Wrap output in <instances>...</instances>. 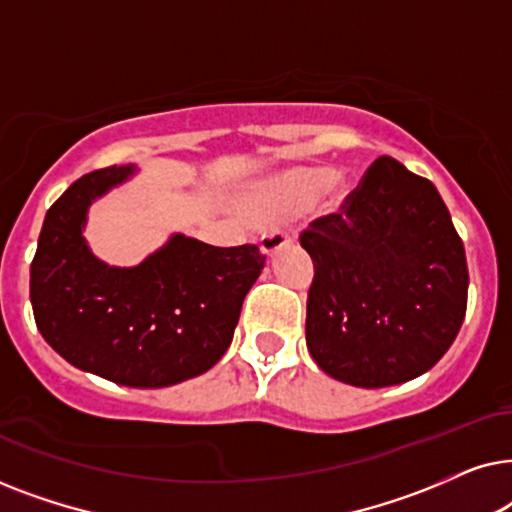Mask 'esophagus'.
<instances>
[{
	"instance_id": "34e87169",
	"label": "esophagus",
	"mask_w": 512,
	"mask_h": 512,
	"mask_svg": "<svg viewBox=\"0 0 512 512\" xmlns=\"http://www.w3.org/2000/svg\"><path fill=\"white\" fill-rule=\"evenodd\" d=\"M291 242H293V237L289 233H282V230H272V233L261 237V249H263L265 256L272 258L282 247H289Z\"/></svg>"
}]
</instances>
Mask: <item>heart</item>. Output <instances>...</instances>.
<instances>
[{
    "mask_svg": "<svg viewBox=\"0 0 512 512\" xmlns=\"http://www.w3.org/2000/svg\"><path fill=\"white\" fill-rule=\"evenodd\" d=\"M328 188L331 195H338L342 193V181L340 179H331L328 177V170H321V167H305V170H296L291 172L289 177L284 179V186H282V193L286 198H293V200H310L314 195L324 191Z\"/></svg>",
    "mask_w": 512,
    "mask_h": 512,
    "instance_id": "1",
    "label": "heart"
}]
</instances>
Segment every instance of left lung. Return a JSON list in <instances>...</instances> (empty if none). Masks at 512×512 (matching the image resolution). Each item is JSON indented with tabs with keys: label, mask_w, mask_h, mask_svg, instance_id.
<instances>
[{
	"label": "left lung",
	"mask_w": 512,
	"mask_h": 512,
	"mask_svg": "<svg viewBox=\"0 0 512 512\" xmlns=\"http://www.w3.org/2000/svg\"><path fill=\"white\" fill-rule=\"evenodd\" d=\"M312 256L305 340L354 387L415 380L457 338L468 300L464 242L429 179L382 156L335 214L300 233Z\"/></svg>",
	"instance_id": "left-lung-1"
}]
</instances>
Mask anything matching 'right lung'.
<instances>
[{"instance_id": "obj_1", "label": "right lung", "mask_w": 512, "mask_h": 512, "mask_svg": "<svg viewBox=\"0 0 512 512\" xmlns=\"http://www.w3.org/2000/svg\"><path fill=\"white\" fill-rule=\"evenodd\" d=\"M132 167L76 179L46 212L30 268L39 333L72 366L125 387L158 389L207 373L226 354L265 256L174 235L137 268H109L81 230L88 205Z\"/></svg>"}]
</instances>
